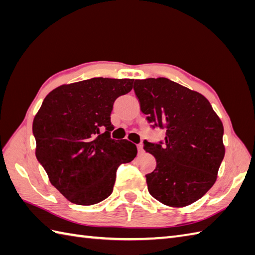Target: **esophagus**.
I'll return each instance as SVG.
<instances>
[{"label":"esophagus","instance_id":"1","mask_svg":"<svg viewBox=\"0 0 255 255\" xmlns=\"http://www.w3.org/2000/svg\"><path fill=\"white\" fill-rule=\"evenodd\" d=\"M137 148H138V154H142V153H143L142 144H138V145H137Z\"/></svg>","mask_w":255,"mask_h":255}]
</instances>
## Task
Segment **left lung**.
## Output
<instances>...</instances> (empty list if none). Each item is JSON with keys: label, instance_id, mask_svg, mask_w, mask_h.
Returning <instances> with one entry per match:
<instances>
[{"label": "left lung", "instance_id": "8db88e82", "mask_svg": "<svg viewBox=\"0 0 255 255\" xmlns=\"http://www.w3.org/2000/svg\"><path fill=\"white\" fill-rule=\"evenodd\" d=\"M133 90L147 121L165 130L163 142H143L156 160L145 175L150 195L170 207L195 203L217 180L223 123L205 96L166 78L136 80Z\"/></svg>", "mask_w": 255, "mask_h": 255}]
</instances>
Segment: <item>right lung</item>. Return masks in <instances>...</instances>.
<instances>
[{"label": "right lung", "mask_w": 255, "mask_h": 255, "mask_svg": "<svg viewBox=\"0 0 255 255\" xmlns=\"http://www.w3.org/2000/svg\"><path fill=\"white\" fill-rule=\"evenodd\" d=\"M132 84V79L93 78L59 86L42 102L32 123L36 158L69 202L104 200L118 166L136 158V144L111 138L114 102Z\"/></svg>", "instance_id": "right-lung-1"}]
</instances>
